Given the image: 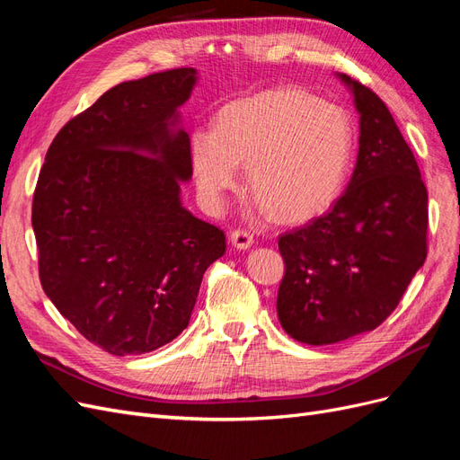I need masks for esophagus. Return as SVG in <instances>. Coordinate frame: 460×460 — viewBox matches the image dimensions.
Returning <instances> with one entry per match:
<instances>
[{"label": "esophagus", "mask_w": 460, "mask_h": 460, "mask_svg": "<svg viewBox=\"0 0 460 460\" xmlns=\"http://www.w3.org/2000/svg\"><path fill=\"white\" fill-rule=\"evenodd\" d=\"M230 242L234 247H238V249H249L253 245V235L245 230H234L230 234Z\"/></svg>", "instance_id": "1"}]
</instances>
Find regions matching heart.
<instances>
[{"mask_svg":"<svg viewBox=\"0 0 460 460\" xmlns=\"http://www.w3.org/2000/svg\"><path fill=\"white\" fill-rule=\"evenodd\" d=\"M191 169L211 208L238 188L240 166L261 211L305 222L336 203L349 174L353 127L340 105L299 88H272L220 109L215 130L190 137Z\"/></svg>","mask_w":460,"mask_h":460,"instance_id":"1","label":"heart"}]
</instances>
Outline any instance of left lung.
<instances>
[{"mask_svg": "<svg viewBox=\"0 0 460 460\" xmlns=\"http://www.w3.org/2000/svg\"><path fill=\"white\" fill-rule=\"evenodd\" d=\"M358 113L349 186L323 217L282 234L276 311L291 338L330 345L378 328L426 261L428 191L411 147L370 88L338 75Z\"/></svg>", "mask_w": 460, "mask_h": 460, "instance_id": "8db88e82", "label": "left lung"}]
</instances>
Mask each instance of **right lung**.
<instances>
[{
    "label": "right lung",
    "mask_w": 460,
    "mask_h": 460,
    "mask_svg": "<svg viewBox=\"0 0 460 460\" xmlns=\"http://www.w3.org/2000/svg\"><path fill=\"white\" fill-rule=\"evenodd\" d=\"M196 68L107 90L51 142L32 201L40 282L88 341L124 357L182 332L203 274L226 252L220 228L180 199L191 178L180 113Z\"/></svg>",
    "instance_id": "1"
}]
</instances>
